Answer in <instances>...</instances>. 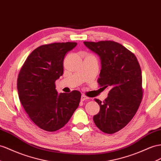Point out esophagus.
<instances>
[{
  "mask_svg": "<svg viewBox=\"0 0 161 161\" xmlns=\"http://www.w3.org/2000/svg\"><path fill=\"white\" fill-rule=\"evenodd\" d=\"M89 99V98L88 97H86V96H85V95H81V101H88Z\"/></svg>",
  "mask_w": 161,
  "mask_h": 161,
  "instance_id": "obj_1",
  "label": "esophagus"
}]
</instances>
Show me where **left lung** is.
<instances>
[{
    "mask_svg": "<svg viewBox=\"0 0 161 161\" xmlns=\"http://www.w3.org/2000/svg\"><path fill=\"white\" fill-rule=\"evenodd\" d=\"M84 43L100 57L98 84L110 88L104 101L95 99L100 111L93 120L101 131L113 134L127 125L141 103L143 94L141 67L134 53L115 41Z\"/></svg>",
    "mask_w": 161,
    "mask_h": 161,
    "instance_id": "left-lung-1",
    "label": "left lung"
}]
</instances>
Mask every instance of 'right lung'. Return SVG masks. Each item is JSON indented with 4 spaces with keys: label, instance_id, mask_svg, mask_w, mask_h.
<instances>
[{
    "label": "right lung",
    "instance_id": "right-lung-1",
    "mask_svg": "<svg viewBox=\"0 0 161 161\" xmlns=\"http://www.w3.org/2000/svg\"><path fill=\"white\" fill-rule=\"evenodd\" d=\"M77 44L41 45L31 52L20 69L17 83L19 101L31 120L44 130L61 129L79 106V91L58 94L55 85L63 74L65 54Z\"/></svg>",
    "mask_w": 161,
    "mask_h": 161
}]
</instances>
